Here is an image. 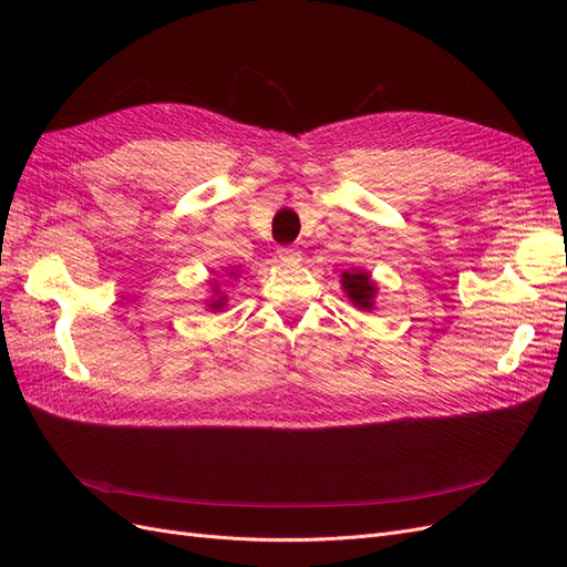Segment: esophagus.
Here are the masks:
<instances>
[{"mask_svg":"<svg viewBox=\"0 0 567 567\" xmlns=\"http://www.w3.org/2000/svg\"><path fill=\"white\" fill-rule=\"evenodd\" d=\"M277 255H279V260H281V262H286V265H296V262H300V250H298V248L281 246V248L277 250Z\"/></svg>","mask_w":567,"mask_h":567,"instance_id":"esophagus-1","label":"esophagus"}]
</instances>
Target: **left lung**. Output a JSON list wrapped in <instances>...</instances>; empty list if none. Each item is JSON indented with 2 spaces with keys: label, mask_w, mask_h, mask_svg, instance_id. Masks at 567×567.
<instances>
[{
  "label": "left lung",
  "mask_w": 567,
  "mask_h": 567,
  "mask_svg": "<svg viewBox=\"0 0 567 567\" xmlns=\"http://www.w3.org/2000/svg\"><path fill=\"white\" fill-rule=\"evenodd\" d=\"M342 288H346L348 298L352 300L359 310H373V298H375V284L369 271H342Z\"/></svg>",
  "instance_id": "1"
}]
</instances>
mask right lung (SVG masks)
I'll return each mask as SVG.
<instances>
[{"label":"right lung","instance_id":"1","mask_svg":"<svg viewBox=\"0 0 567 567\" xmlns=\"http://www.w3.org/2000/svg\"><path fill=\"white\" fill-rule=\"evenodd\" d=\"M229 274H231V277H236V271H229ZM225 302H227V296H219L217 300H210L208 307L217 312V310H221V307H225Z\"/></svg>","mask_w":567,"mask_h":567}]
</instances>
